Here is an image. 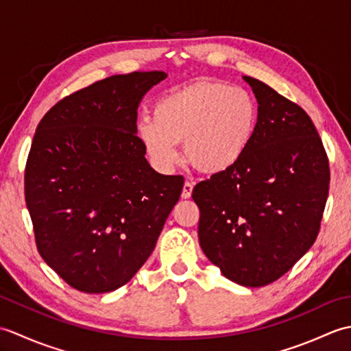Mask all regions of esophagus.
<instances>
[{
	"label": "esophagus",
	"mask_w": 351,
	"mask_h": 351,
	"mask_svg": "<svg viewBox=\"0 0 351 351\" xmlns=\"http://www.w3.org/2000/svg\"><path fill=\"white\" fill-rule=\"evenodd\" d=\"M193 187H195V184H193V182H190V181H185V184H184V187H182V193H181V196H182V199H189V197L191 196V191H193Z\"/></svg>",
	"instance_id": "obj_1"
}]
</instances>
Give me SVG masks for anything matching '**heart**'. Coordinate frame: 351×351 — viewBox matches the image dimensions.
Segmentation results:
<instances>
[{
  "instance_id": "1",
  "label": "heart",
  "mask_w": 351,
  "mask_h": 351,
  "mask_svg": "<svg viewBox=\"0 0 351 351\" xmlns=\"http://www.w3.org/2000/svg\"><path fill=\"white\" fill-rule=\"evenodd\" d=\"M258 110L238 86L199 81L164 96L137 132L154 166L170 171L185 156L200 170L225 171L241 160L256 128Z\"/></svg>"
}]
</instances>
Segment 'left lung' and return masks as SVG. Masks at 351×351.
<instances>
[{"label":"left lung","mask_w":351,"mask_h":351,"mask_svg":"<svg viewBox=\"0 0 351 351\" xmlns=\"http://www.w3.org/2000/svg\"><path fill=\"white\" fill-rule=\"evenodd\" d=\"M258 101L255 134L234 167L200 181L199 243L229 280H278L317 240L330 169L315 125L300 106L244 77Z\"/></svg>","instance_id":"obj_1"}]
</instances>
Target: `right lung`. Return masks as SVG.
Returning <instances> with one entry per match:
<instances>
[{"mask_svg": "<svg viewBox=\"0 0 351 351\" xmlns=\"http://www.w3.org/2000/svg\"><path fill=\"white\" fill-rule=\"evenodd\" d=\"M166 72L96 81L58 101L37 125L25 166V202L40 256L88 294L132 279L155 249L184 187L149 166L137 108Z\"/></svg>", "mask_w": 351, "mask_h": 351, "instance_id": "add662e5", "label": "right lung"}]
</instances>
